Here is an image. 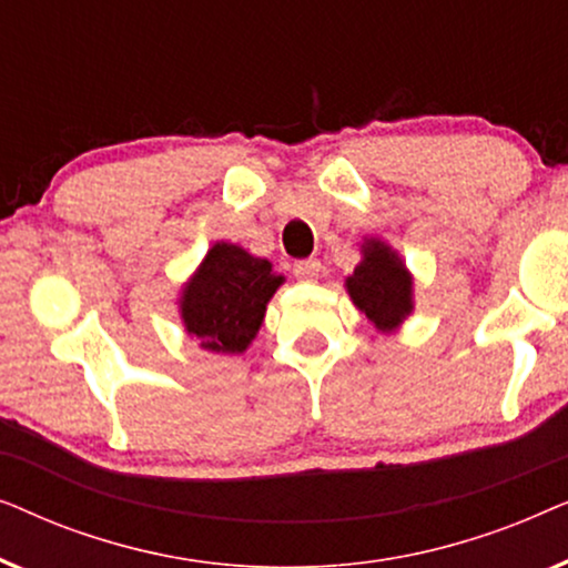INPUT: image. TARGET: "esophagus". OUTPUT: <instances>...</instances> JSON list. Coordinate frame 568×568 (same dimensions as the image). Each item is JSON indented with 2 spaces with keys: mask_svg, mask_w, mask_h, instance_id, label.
Returning a JSON list of instances; mask_svg holds the SVG:
<instances>
[{
  "mask_svg": "<svg viewBox=\"0 0 568 568\" xmlns=\"http://www.w3.org/2000/svg\"><path fill=\"white\" fill-rule=\"evenodd\" d=\"M292 271H294V276L300 278V282H315V278L321 276L323 266H321V261H317V258H307V261L294 263Z\"/></svg>",
  "mask_w": 568,
  "mask_h": 568,
  "instance_id": "obj_1",
  "label": "esophagus"
}]
</instances>
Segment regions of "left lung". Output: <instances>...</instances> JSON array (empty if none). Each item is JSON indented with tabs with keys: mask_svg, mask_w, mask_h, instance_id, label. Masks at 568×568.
I'll return each mask as SVG.
<instances>
[{
	"mask_svg": "<svg viewBox=\"0 0 568 568\" xmlns=\"http://www.w3.org/2000/svg\"><path fill=\"white\" fill-rule=\"evenodd\" d=\"M354 305L377 325L393 331L410 313V276L390 247L372 240L364 247V261L346 278Z\"/></svg>",
	"mask_w": 568,
	"mask_h": 568,
	"instance_id": "left-lung-1",
	"label": "left lung"
}]
</instances>
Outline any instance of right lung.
<instances>
[{
  "mask_svg": "<svg viewBox=\"0 0 568 568\" xmlns=\"http://www.w3.org/2000/svg\"><path fill=\"white\" fill-rule=\"evenodd\" d=\"M282 282L268 261L253 258L237 245L216 243L183 292L185 328L209 352H245Z\"/></svg>",
  "mask_w": 568,
  "mask_h": 568,
  "instance_id": "1",
  "label": "right lung"
}]
</instances>
